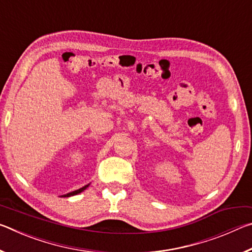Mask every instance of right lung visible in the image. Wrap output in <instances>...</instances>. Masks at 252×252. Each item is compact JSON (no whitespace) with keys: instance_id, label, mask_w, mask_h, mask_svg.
<instances>
[{"instance_id":"add662e5","label":"right lung","mask_w":252,"mask_h":252,"mask_svg":"<svg viewBox=\"0 0 252 252\" xmlns=\"http://www.w3.org/2000/svg\"><path fill=\"white\" fill-rule=\"evenodd\" d=\"M89 187V185H87V186H84L83 188H81V189H79V190H75V191H73V192H70V193H67V194H64L63 195V197H71V195H75V194H78V193H80V192H82L83 190H85L87 189V188Z\"/></svg>"}]
</instances>
